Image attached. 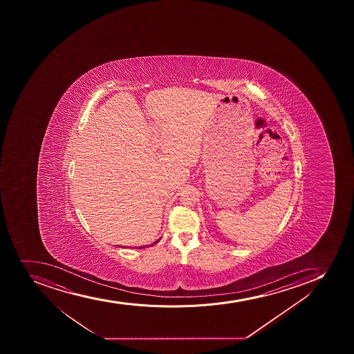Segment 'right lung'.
<instances>
[{
  "label": "right lung",
  "instance_id": "add662e5",
  "mask_svg": "<svg viewBox=\"0 0 354 354\" xmlns=\"http://www.w3.org/2000/svg\"><path fill=\"white\" fill-rule=\"evenodd\" d=\"M159 240H160V239H159ZM159 240H157V241L154 242V243H157L158 241H159ZM153 243V245H154ZM140 248H143V247H138V249H140Z\"/></svg>",
  "mask_w": 354,
  "mask_h": 354
}]
</instances>
